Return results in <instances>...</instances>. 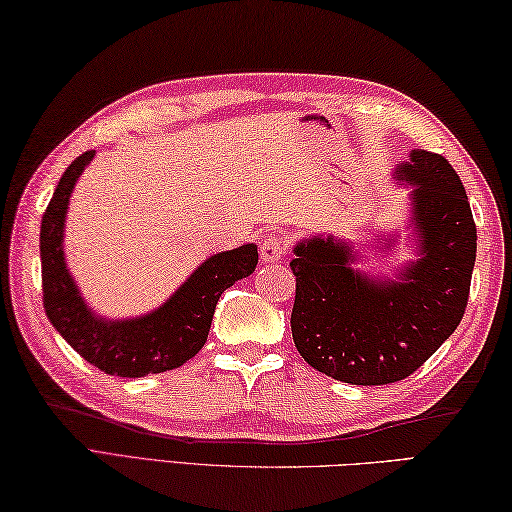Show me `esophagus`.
Instances as JSON below:
<instances>
[{"instance_id":"34e87169","label":"esophagus","mask_w":512,"mask_h":512,"mask_svg":"<svg viewBox=\"0 0 512 512\" xmlns=\"http://www.w3.org/2000/svg\"><path fill=\"white\" fill-rule=\"evenodd\" d=\"M286 250H288L286 237L271 235L264 239L262 246H259V255H262L264 264H273V262H280V259L286 255Z\"/></svg>"}]
</instances>
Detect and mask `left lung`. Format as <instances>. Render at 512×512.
Returning a JSON list of instances; mask_svg holds the SVG:
<instances>
[{
    "label": "left lung",
    "mask_w": 512,
    "mask_h": 512,
    "mask_svg": "<svg viewBox=\"0 0 512 512\" xmlns=\"http://www.w3.org/2000/svg\"><path fill=\"white\" fill-rule=\"evenodd\" d=\"M398 179L414 185L421 259L401 282L351 271L345 241L313 237L295 246L291 331L313 369L351 385L403 380L448 340L466 313L477 226L459 174L441 154L412 150Z\"/></svg>",
    "instance_id": "1"
}]
</instances>
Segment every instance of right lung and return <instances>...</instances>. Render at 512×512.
<instances>
[{
    "label": "right lung",
    "instance_id": "right-lung-1",
    "mask_svg": "<svg viewBox=\"0 0 512 512\" xmlns=\"http://www.w3.org/2000/svg\"><path fill=\"white\" fill-rule=\"evenodd\" d=\"M94 152L78 156L55 188L40 230L42 300L46 318L91 365L109 376L141 378L181 367L206 345L221 293L257 266V246L246 244L203 262L161 309L138 320L94 318L64 266L62 232L69 197Z\"/></svg>",
    "mask_w": 512,
    "mask_h": 512
}]
</instances>
